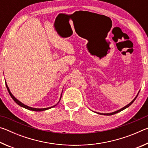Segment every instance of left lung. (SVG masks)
Segmentation results:
<instances>
[{
    "instance_id": "8db88e82",
    "label": "left lung",
    "mask_w": 148,
    "mask_h": 148,
    "mask_svg": "<svg viewBox=\"0 0 148 148\" xmlns=\"http://www.w3.org/2000/svg\"><path fill=\"white\" fill-rule=\"evenodd\" d=\"M140 92V91H139ZM139 92H138V94H137V95L136 96V97H135V98L132 100V101L130 102V103L129 104H127V106H124L123 108H121V109H119V110H117V111H116V112H112V113H108V114H102V113H99V112H96V113H97V114H101V115H105V116H111V115H114V114H117V113H118V112H121V111H122V110H125V109H126L127 108H128V107H129L130 106H131V105L134 102V101H135V100H136V99L137 98V97H138V94H139Z\"/></svg>"
}]
</instances>
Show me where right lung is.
I'll list each match as a JSON object with an SVG mask.
<instances>
[{
    "label": "right lung",
    "instance_id": "right-lung-1",
    "mask_svg": "<svg viewBox=\"0 0 148 148\" xmlns=\"http://www.w3.org/2000/svg\"><path fill=\"white\" fill-rule=\"evenodd\" d=\"M5 83H6V88H7V89H8V92H9V94H10V95L11 96V97L12 98V99L14 100V101L16 102V103L19 105V106H21V107H23V108H26V109H27V110H32V111H36V112H40V111H44V110H48V109H49V108H53V107H54V106H56V105L59 103V101H60V100H61V99H60V100H59V102L58 103H57L56 105H54V106H51V107H49V108H32V107H29V106H27V105H25V104H24L23 103H22L21 102H20L19 101H18V100H17L16 97H15L12 94V92H10V89H9V88H8V85L6 84V82H5Z\"/></svg>",
    "mask_w": 148,
    "mask_h": 148
}]
</instances>
